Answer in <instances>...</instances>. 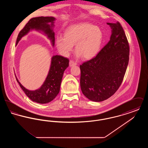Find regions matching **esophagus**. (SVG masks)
Masks as SVG:
<instances>
[{
    "mask_svg": "<svg viewBox=\"0 0 148 148\" xmlns=\"http://www.w3.org/2000/svg\"><path fill=\"white\" fill-rule=\"evenodd\" d=\"M76 65H77V63L76 62H74L73 60H70V62H69V66H74Z\"/></svg>",
    "mask_w": 148,
    "mask_h": 148,
    "instance_id": "obj_1",
    "label": "esophagus"
}]
</instances>
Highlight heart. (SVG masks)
Here are the masks:
<instances>
[{"mask_svg":"<svg viewBox=\"0 0 148 148\" xmlns=\"http://www.w3.org/2000/svg\"><path fill=\"white\" fill-rule=\"evenodd\" d=\"M102 39L103 34L98 27L90 23H79L68 29L64 36H57L56 47L61 54L66 56L75 44L77 56L90 59L98 54Z\"/></svg>","mask_w":148,"mask_h":148,"instance_id":"obj_1","label":"heart"}]
</instances>
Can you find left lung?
<instances>
[{
  "label": "left lung",
  "mask_w": 148,
  "mask_h": 148,
  "mask_svg": "<svg viewBox=\"0 0 148 148\" xmlns=\"http://www.w3.org/2000/svg\"><path fill=\"white\" fill-rule=\"evenodd\" d=\"M112 29L110 40L97 56L80 65V87L89 100L102 101L118 90L129 59V45L119 22L107 23Z\"/></svg>",
  "instance_id": "obj_1"
}]
</instances>
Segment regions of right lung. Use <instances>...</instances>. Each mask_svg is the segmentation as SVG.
Here are the masks:
<instances>
[{"instance_id":"obj_1","label":"right lung","mask_w":148,"mask_h":148,"mask_svg":"<svg viewBox=\"0 0 148 148\" xmlns=\"http://www.w3.org/2000/svg\"><path fill=\"white\" fill-rule=\"evenodd\" d=\"M56 18L52 16H39L30 19L25 27L21 30L16 42L18 44L21 38L27 34L30 30H41L49 39L54 47L55 43V33L53 32L54 23ZM68 58L60 56H54L51 58V65L48 74L41 87L35 90H29L24 88L15 76L17 82L27 96L32 101L46 104L55 98L60 91V87L64 72L69 66Z\"/></svg>"}]
</instances>
